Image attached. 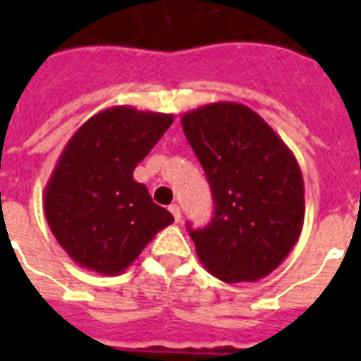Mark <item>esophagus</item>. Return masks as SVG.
Wrapping results in <instances>:
<instances>
[{
  "instance_id": "obj_1",
  "label": "esophagus",
  "mask_w": 361,
  "mask_h": 361,
  "mask_svg": "<svg viewBox=\"0 0 361 361\" xmlns=\"http://www.w3.org/2000/svg\"><path fill=\"white\" fill-rule=\"evenodd\" d=\"M170 214L174 215L176 223H180V221H181V209H180V206H178V204H172V206H170Z\"/></svg>"
}]
</instances>
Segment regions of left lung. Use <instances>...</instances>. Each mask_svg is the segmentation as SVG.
Segmentation results:
<instances>
[{
  "mask_svg": "<svg viewBox=\"0 0 361 361\" xmlns=\"http://www.w3.org/2000/svg\"><path fill=\"white\" fill-rule=\"evenodd\" d=\"M214 192L208 226L192 231L197 255L225 283L269 275L302 234L303 178L294 153L245 104L221 101L181 116Z\"/></svg>",
  "mask_w": 361,
  "mask_h": 361,
  "instance_id": "obj_1",
  "label": "left lung"
}]
</instances>
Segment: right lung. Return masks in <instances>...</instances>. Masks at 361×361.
Returning a JSON list of instances; mask_svg holds the SVG:
<instances>
[{"label": "right lung", "mask_w": 361, "mask_h": 361, "mask_svg": "<svg viewBox=\"0 0 361 361\" xmlns=\"http://www.w3.org/2000/svg\"><path fill=\"white\" fill-rule=\"evenodd\" d=\"M174 121L172 114L110 106L78 127L44 187V215L82 268L123 274L172 214L135 181L136 164Z\"/></svg>", "instance_id": "1"}]
</instances>
